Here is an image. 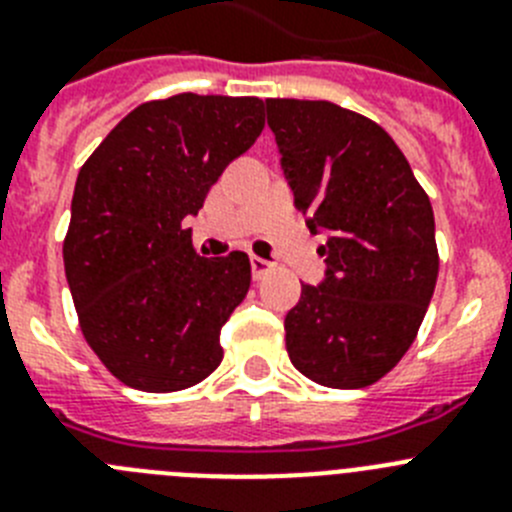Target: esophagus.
I'll return each instance as SVG.
<instances>
[{"instance_id": "1", "label": "esophagus", "mask_w": 512, "mask_h": 512, "mask_svg": "<svg viewBox=\"0 0 512 512\" xmlns=\"http://www.w3.org/2000/svg\"><path fill=\"white\" fill-rule=\"evenodd\" d=\"M271 261L266 259H259V256H251V271H253V279H264L266 274L271 271Z\"/></svg>"}]
</instances>
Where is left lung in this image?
Returning a JSON list of instances; mask_svg holds the SVG:
<instances>
[{"label":"left lung","instance_id":"1","mask_svg":"<svg viewBox=\"0 0 512 512\" xmlns=\"http://www.w3.org/2000/svg\"><path fill=\"white\" fill-rule=\"evenodd\" d=\"M282 171L310 233H328L325 279L284 318L297 372L369 387L413 346L438 279L436 223L408 158L377 122L333 102L266 99Z\"/></svg>","mask_w":512,"mask_h":512}]
</instances>
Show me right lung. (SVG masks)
I'll return each instance as SVG.
<instances>
[{
    "label": "right lung",
    "instance_id": "1",
    "mask_svg": "<svg viewBox=\"0 0 512 512\" xmlns=\"http://www.w3.org/2000/svg\"><path fill=\"white\" fill-rule=\"evenodd\" d=\"M261 130L259 97L153 99L76 176L66 279L87 343L133 390H187L223 361L220 330L251 287V261L197 256L184 217Z\"/></svg>",
    "mask_w": 512,
    "mask_h": 512
}]
</instances>
